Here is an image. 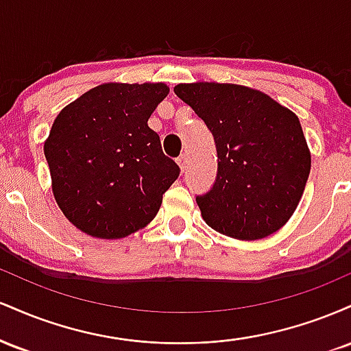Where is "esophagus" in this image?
<instances>
[{
    "mask_svg": "<svg viewBox=\"0 0 351 351\" xmlns=\"http://www.w3.org/2000/svg\"><path fill=\"white\" fill-rule=\"evenodd\" d=\"M176 163L180 165L181 171L186 170V168H188V158H186V155H181V156H178V158H176Z\"/></svg>",
    "mask_w": 351,
    "mask_h": 351,
    "instance_id": "34e87169",
    "label": "esophagus"
}]
</instances>
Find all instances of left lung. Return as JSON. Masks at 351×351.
Segmentation results:
<instances>
[{"label":"left lung","mask_w":351,"mask_h":351,"mask_svg":"<svg viewBox=\"0 0 351 351\" xmlns=\"http://www.w3.org/2000/svg\"><path fill=\"white\" fill-rule=\"evenodd\" d=\"M175 94L215 136L216 181L196 196L208 226L243 241L279 231L295 211L310 173L297 115L236 84H178Z\"/></svg>","instance_id":"left-lung-1"}]
</instances>
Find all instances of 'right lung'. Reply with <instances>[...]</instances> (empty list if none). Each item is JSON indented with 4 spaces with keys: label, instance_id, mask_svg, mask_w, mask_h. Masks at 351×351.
Masks as SVG:
<instances>
[{
    "label": "right lung",
    "instance_id": "right-lung-1",
    "mask_svg": "<svg viewBox=\"0 0 351 351\" xmlns=\"http://www.w3.org/2000/svg\"><path fill=\"white\" fill-rule=\"evenodd\" d=\"M165 84H102L59 112L44 143L52 193L88 236L120 239L147 226L180 167L148 119Z\"/></svg>",
    "mask_w": 351,
    "mask_h": 351
}]
</instances>
